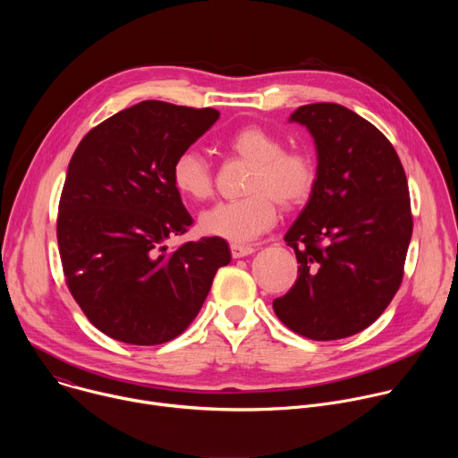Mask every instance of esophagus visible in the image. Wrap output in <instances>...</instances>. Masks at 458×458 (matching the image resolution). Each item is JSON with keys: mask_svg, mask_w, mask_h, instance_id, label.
Here are the masks:
<instances>
[{"mask_svg": "<svg viewBox=\"0 0 458 458\" xmlns=\"http://www.w3.org/2000/svg\"><path fill=\"white\" fill-rule=\"evenodd\" d=\"M230 251H232V257L233 259H239V257H246L250 253L255 251V248L251 244H242V242H232L230 244Z\"/></svg>", "mask_w": 458, "mask_h": 458, "instance_id": "1", "label": "esophagus"}]
</instances>
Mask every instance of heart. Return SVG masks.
<instances>
[{
    "label": "heart",
    "instance_id": "1",
    "mask_svg": "<svg viewBox=\"0 0 458 458\" xmlns=\"http://www.w3.org/2000/svg\"><path fill=\"white\" fill-rule=\"evenodd\" d=\"M228 150L251 163L244 199L225 201L199 217V228L212 237L242 242L268 230L277 219V203L293 210L302 207L317 184V161L302 148L284 150L272 130L250 124L228 140ZM172 184L190 201H207L214 193V172L205 156L181 152L172 165Z\"/></svg>",
    "mask_w": 458,
    "mask_h": 458
}]
</instances>
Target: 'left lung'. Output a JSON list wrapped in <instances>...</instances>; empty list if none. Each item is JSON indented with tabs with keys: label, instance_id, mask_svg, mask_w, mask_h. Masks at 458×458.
Returning a JSON list of instances; mask_svg holds the SVG:
<instances>
[{
	"label": "left lung",
	"instance_id": "1",
	"mask_svg": "<svg viewBox=\"0 0 458 458\" xmlns=\"http://www.w3.org/2000/svg\"><path fill=\"white\" fill-rule=\"evenodd\" d=\"M317 148V184L284 241L299 277L274 301L283 324L313 341L362 332L395 297L413 232L403 163L377 126L337 103L299 106Z\"/></svg>",
	"mask_w": 458,
	"mask_h": 458
}]
</instances>
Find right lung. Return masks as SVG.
Wrapping results in <instances>:
<instances>
[{
  "label": "right lung",
  "instance_id": "1",
  "mask_svg": "<svg viewBox=\"0 0 458 458\" xmlns=\"http://www.w3.org/2000/svg\"><path fill=\"white\" fill-rule=\"evenodd\" d=\"M217 119L214 108L141 101L92 128L69 163L57 214L63 274L87 318L115 341L175 339L230 263L221 237L166 246L193 223L172 165Z\"/></svg>",
  "mask_w": 458,
  "mask_h": 458
}]
</instances>
